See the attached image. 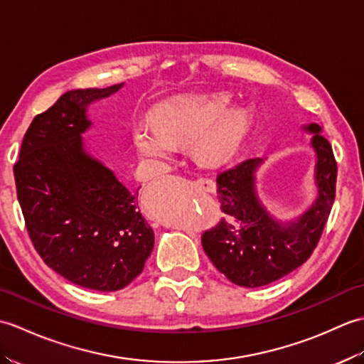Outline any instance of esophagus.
Returning <instances> with one entry per match:
<instances>
[{"instance_id": "1", "label": "esophagus", "mask_w": 364, "mask_h": 364, "mask_svg": "<svg viewBox=\"0 0 364 364\" xmlns=\"http://www.w3.org/2000/svg\"><path fill=\"white\" fill-rule=\"evenodd\" d=\"M196 184L200 189H203L206 192H213L215 188V183L213 180H210V178H197Z\"/></svg>"}]
</instances>
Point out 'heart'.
Returning <instances> with one entry per match:
<instances>
[{
    "label": "heart",
    "instance_id": "b5f03b06",
    "mask_svg": "<svg viewBox=\"0 0 364 364\" xmlns=\"http://www.w3.org/2000/svg\"><path fill=\"white\" fill-rule=\"evenodd\" d=\"M230 105L231 95L227 92L173 100L161 109L159 123L144 122L134 128L137 153L158 164L176 153V141H197V154L205 162L230 159L241 149L255 117L250 106Z\"/></svg>",
    "mask_w": 364,
    "mask_h": 364
}]
</instances>
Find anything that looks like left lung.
Listing matches in <instances>:
<instances>
[{"label":"left lung","mask_w":364,"mask_h":364,"mask_svg":"<svg viewBox=\"0 0 364 364\" xmlns=\"http://www.w3.org/2000/svg\"><path fill=\"white\" fill-rule=\"evenodd\" d=\"M304 129L313 133L319 196L297 220H275L258 200L255 172L262 159L241 161L215 178L223 218L203 231L202 245L215 269L231 283L244 288L272 283L304 264L319 242L335 202L338 166L318 123Z\"/></svg>","instance_id":"1"}]
</instances>
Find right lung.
Returning a JSON list of instances; mask_svg holds the SVG:
<instances>
[{"label":"right lung","mask_w":364,"mask_h":364,"mask_svg":"<svg viewBox=\"0 0 364 364\" xmlns=\"http://www.w3.org/2000/svg\"><path fill=\"white\" fill-rule=\"evenodd\" d=\"M122 84L78 89L38 114L14 166L28 235L54 272L82 288L119 291L142 272L154 244L133 192L84 150L90 103Z\"/></svg>","instance_id":"obj_1"}]
</instances>
